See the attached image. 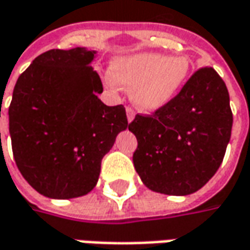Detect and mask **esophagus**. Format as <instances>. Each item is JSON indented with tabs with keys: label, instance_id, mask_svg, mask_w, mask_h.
Wrapping results in <instances>:
<instances>
[{
	"label": "esophagus",
	"instance_id": "esophagus-1",
	"mask_svg": "<svg viewBox=\"0 0 250 250\" xmlns=\"http://www.w3.org/2000/svg\"><path fill=\"white\" fill-rule=\"evenodd\" d=\"M126 118H128V122H132L135 118V111L130 107H126Z\"/></svg>",
	"mask_w": 250,
	"mask_h": 250
}]
</instances>
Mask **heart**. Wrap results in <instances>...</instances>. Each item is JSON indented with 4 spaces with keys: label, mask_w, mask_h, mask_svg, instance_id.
<instances>
[{
    "label": "heart",
    "mask_w": 250,
    "mask_h": 250,
    "mask_svg": "<svg viewBox=\"0 0 250 250\" xmlns=\"http://www.w3.org/2000/svg\"><path fill=\"white\" fill-rule=\"evenodd\" d=\"M190 74L186 56L142 52L114 60L108 77L114 85L132 89L130 99L137 108L152 113L168 105L183 88Z\"/></svg>",
    "instance_id": "heart-1"
}]
</instances>
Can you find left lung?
I'll list each match as a JSON object with an SVG mask.
<instances>
[{"label": "left lung", "mask_w": 250, "mask_h": 250, "mask_svg": "<svg viewBox=\"0 0 250 250\" xmlns=\"http://www.w3.org/2000/svg\"><path fill=\"white\" fill-rule=\"evenodd\" d=\"M136 136L133 165L151 191L188 195L222 165L230 142L232 113L222 77L201 67L168 105L129 124Z\"/></svg>", "instance_id": "1"}]
</instances>
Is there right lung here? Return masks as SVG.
Wrapping results in <instances>:
<instances>
[{"label":"right lung","mask_w":250,"mask_h":250,"mask_svg":"<svg viewBox=\"0 0 250 250\" xmlns=\"http://www.w3.org/2000/svg\"><path fill=\"white\" fill-rule=\"evenodd\" d=\"M96 51L52 49L33 60L9 105L13 158L21 176L48 198L93 190L102 160L128 128L125 107L105 105L102 80L90 66Z\"/></svg>","instance_id":"obj_1"}]
</instances>
